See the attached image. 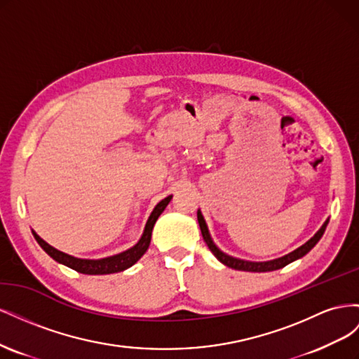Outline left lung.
<instances>
[{
  "label": "left lung",
  "mask_w": 359,
  "mask_h": 359,
  "mask_svg": "<svg viewBox=\"0 0 359 359\" xmlns=\"http://www.w3.org/2000/svg\"><path fill=\"white\" fill-rule=\"evenodd\" d=\"M198 222H199V227H201V232H202V236H203V241L211 250V253L217 259H219L223 265L229 266L232 269H238V271H248V273H269V271H276V269L283 268V266H286L292 262H295V260L301 259L302 256H306L310 252V250L319 243L325 229H327L330 219L325 220V223L320 226V229L316 233H314L306 244H302L301 247H298L297 250H293V252H290L285 256L273 259V260H265V262H252V260H244V259H238V257L226 255L212 241V238H211L210 231H208V226H206V222L203 219L201 210H198Z\"/></svg>",
  "instance_id": "8db88e82"
}]
</instances>
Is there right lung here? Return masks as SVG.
Listing matches in <instances>:
<instances>
[{"label":"right lung","mask_w":359,"mask_h":359,"mask_svg":"<svg viewBox=\"0 0 359 359\" xmlns=\"http://www.w3.org/2000/svg\"><path fill=\"white\" fill-rule=\"evenodd\" d=\"M172 199V194L165 199H161L156 206L153 212L149 214L147 224L144 227V232L140 235L139 241L124 252L114 255V256H107V257H102V259H81V257H74L72 255H67L64 252H60L55 247H52L50 244H48L45 240L32 231V235H34L36 241L40 244V247L45 250V252L53 259L57 260L58 264L66 265L74 271H78L81 274H88V276H103V274H114V273H119V271H124L130 266H133L137 260L145 255V252L149 247L151 243V233H153V227L157 222V219L160 217V214L165 211V208L168 206V203Z\"/></svg>","instance_id":"obj_1"}]
</instances>
